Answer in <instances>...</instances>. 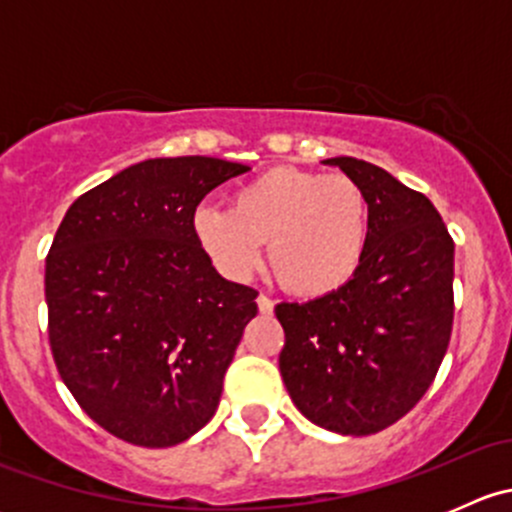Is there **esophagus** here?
<instances>
[{
    "mask_svg": "<svg viewBox=\"0 0 512 512\" xmlns=\"http://www.w3.org/2000/svg\"><path fill=\"white\" fill-rule=\"evenodd\" d=\"M257 309H260L262 314H272L275 312V299H270L267 294H260V297H257Z\"/></svg>",
    "mask_w": 512,
    "mask_h": 512,
    "instance_id": "obj_1",
    "label": "esophagus"
}]
</instances>
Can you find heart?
Wrapping results in <instances>:
<instances>
[{"label": "heart", "instance_id": "obj_1", "mask_svg": "<svg viewBox=\"0 0 512 512\" xmlns=\"http://www.w3.org/2000/svg\"><path fill=\"white\" fill-rule=\"evenodd\" d=\"M371 230L369 198L349 175L270 168L232 193L230 210L205 205L193 235L213 265L245 280L270 240V265L289 292H337L359 270Z\"/></svg>", "mask_w": 512, "mask_h": 512}]
</instances>
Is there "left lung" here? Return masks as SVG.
<instances>
[{
	"label": "left lung",
	"mask_w": 512,
	"mask_h": 512,
	"mask_svg": "<svg viewBox=\"0 0 512 512\" xmlns=\"http://www.w3.org/2000/svg\"><path fill=\"white\" fill-rule=\"evenodd\" d=\"M364 188L366 255L352 280L309 302L275 307L285 329L280 371L317 426L371 436L421 401L453 329V237L418 190L359 158H329Z\"/></svg>",
	"instance_id": "obj_1"
}]
</instances>
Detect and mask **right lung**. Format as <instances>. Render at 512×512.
I'll return each mask as SVG.
<instances>
[{"instance_id": "add662e5", "label": "right lung", "mask_w": 512, "mask_h": 512, "mask_svg": "<svg viewBox=\"0 0 512 512\" xmlns=\"http://www.w3.org/2000/svg\"><path fill=\"white\" fill-rule=\"evenodd\" d=\"M247 165L153 158L76 198L46 255L49 347L103 431L143 448L198 433L257 314V289L215 272L193 235L200 200Z\"/></svg>"}]
</instances>
